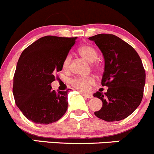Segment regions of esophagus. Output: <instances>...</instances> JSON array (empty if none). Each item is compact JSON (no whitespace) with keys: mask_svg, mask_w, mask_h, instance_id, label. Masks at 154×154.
Segmentation results:
<instances>
[{"mask_svg":"<svg viewBox=\"0 0 154 154\" xmlns=\"http://www.w3.org/2000/svg\"><path fill=\"white\" fill-rule=\"evenodd\" d=\"M81 94H82V95L84 97H85V98H88V99H91V98H93V96L91 95V94H84V93H81Z\"/></svg>","mask_w":154,"mask_h":154,"instance_id":"esophagus-1","label":"esophagus"}]
</instances>
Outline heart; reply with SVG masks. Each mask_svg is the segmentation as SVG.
Wrapping results in <instances>:
<instances>
[{
  "label": "heart",
  "mask_w": 154,
  "mask_h": 154,
  "mask_svg": "<svg viewBox=\"0 0 154 154\" xmlns=\"http://www.w3.org/2000/svg\"><path fill=\"white\" fill-rule=\"evenodd\" d=\"M79 54L86 59L88 61L94 62L98 57V53L95 48L90 45H83L80 46L78 49ZM71 61V56L69 54L66 56L63 62V69L64 70L69 69V64ZM95 67H99V65L97 63L94 64ZM96 82V79L94 76H88V77H77L71 80V84L73 87L77 88L78 90L83 92H87L91 90L92 85H94Z\"/></svg>",
  "instance_id": "obj_1"
}]
</instances>
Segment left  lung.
Here are the masks:
<instances>
[{
	"mask_svg": "<svg viewBox=\"0 0 154 154\" xmlns=\"http://www.w3.org/2000/svg\"><path fill=\"white\" fill-rule=\"evenodd\" d=\"M101 50L105 59L102 85L107 92L94 94L103 102L94 115L106 121H118L129 116L142 100L145 70L138 53L127 42L113 34L89 37Z\"/></svg>",
	"mask_w": 154,
	"mask_h": 154,
	"instance_id": "1",
	"label": "left lung"
}]
</instances>
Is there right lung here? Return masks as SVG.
<instances>
[{
	"instance_id": "add662e5",
	"label": "right lung",
	"mask_w": 154,
	"mask_h": 154,
	"mask_svg": "<svg viewBox=\"0 0 154 154\" xmlns=\"http://www.w3.org/2000/svg\"><path fill=\"white\" fill-rule=\"evenodd\" d=\"M77 37L45 36L22 51L13 77V93L21 112L35 124L56 122L67 110V93L51 90L55 75Z\"/></svg>"
}]
</instances>
